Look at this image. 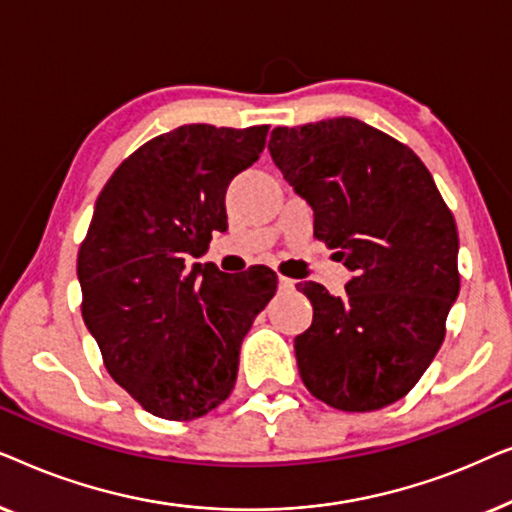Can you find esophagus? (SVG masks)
<instances>
[{
	"mask_svg": "<svg viewBox=\"0 0 512 512\" xmlns=\"http://www.w3.org/2000/svg\"><path fill=\"white\" fill-rule=\"evenodd\" d=\"M277 284H279V291H291L293 286H296V282H293V279H289V277H284V275H279V279H277Z\"/></svg>",
	"mask_w": 512,
	"mask_h": 512,
	"instance_id": "esophagus-1",
	"label": "esophagus"
}]
</instances>
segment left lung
Listing matches in <instances>:
<instances>
[{"label": "left lung", "mask_w": 512, "mask_h": 512, "mask_svg": "<svg viewBox=\"0 0 512 512\" xmlns=\"http://www.w3.org/2000/svg\"><path fill=\"white\" fill-rule=\"evenodd\" d=\"M268 149L354 272L345 298L300 284L314 307L293 342L300 377L335 410L387 408L431 366L459 296L450 207L415 151L356 118L275 128Z\"/></svg>", "instance_id": "left-lung-1"}]
</instances>
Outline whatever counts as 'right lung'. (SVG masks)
Masks as SVG:
<instances>
[{"mask_svg":"<svg viewBox=\"0 0 512 512\" xmlns=\"http://www.w3.org/2000/svg\"><path fill=\"white\" fill-rule=\"evenodd\" d=\"M265 137L268 125H181L125 158L95 202L76 261L81 314L109 375L156 417L188 422L226 401L244 335L277 291L270 268L188 265L228 228L226 188Z\"/></svg>","mask_w":512,"mask_h":512,"instance_id":"obj_1","label":"right lung"}]
</instances>
